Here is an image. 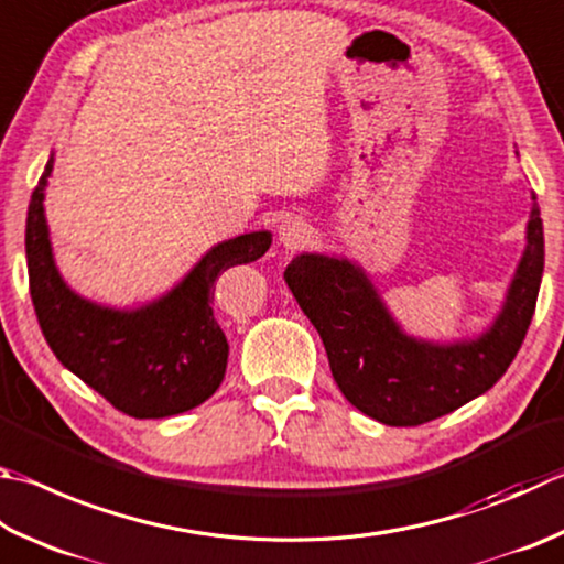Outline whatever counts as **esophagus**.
Wrapping results in <instances>:
<instances>
[{
  "label": "esophagus",
  "mask_w": 564,
  "mask_h": 564,
  "mask_svg": "<svg viewBox=\"0 0 564 564\" xmlns=\"http://www.w3.org/2000/svg\"><path fill=\"white\" fill-rule=\"evenodd\" d=\"M279 241L283 243L285 249H301L305 243L311 241V227L305 224L303 219L293 217V219H285L281 227H279Z\"/></svg>",
  "instance_id": "esophagus-1"
}]
</instances>
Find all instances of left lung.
Instances as JSON below:
<instances>
[{"instance_id":"1","label":"left lung","mask_w":564,"mask_h":564,"mask_svg":"<svg viewBox=\"0 0 564 564\" xmlns=\"http://www.w3.org/2000/svg\"><path fill=\"white\" fill-rule=\"evenodd\" d=\"M542 265L545 237L535 202L503 311L476 340L454 345L404 335L360 265L347 259L301 253L283 279L321 333L347 402L387 426H419L488 392L506 375L535 313Z\"/></svg>"}]
</instances>
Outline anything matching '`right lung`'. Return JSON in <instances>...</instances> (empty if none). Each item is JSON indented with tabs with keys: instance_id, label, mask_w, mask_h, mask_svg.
<instances>
[{
	"instance_id": "add662e5",
	"label": "right lung",
	"mask_w": 564,
	"mask_h": 564,
	"mask_svg": "<svg viewBox=\"0 0 564 564\" xmlns=\"http://www.w3.org/2000/svg\"><path fill=\"white\" fill-rule=\"evenodd\" d=\"M46 162L26 214L29 293L41 333L58 362L94 387L118 412L162 419L199 406L227 372L229 343L214 321V281L269 251L271 234L221 241L160 301L138 311L104 308L80 299L56 271L44 217Z\"/></svg>"
}]
</instances>
